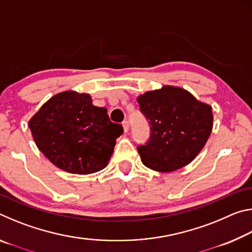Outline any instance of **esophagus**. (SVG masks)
Masks as SVG:
<instances>
[{
    "label": "esophagus",
    "instance_id": "1",
    "mask_svg": "<svg viewBox=\"0 0 252 252\" xmlns=\"http://www.w3.org/2000/svg\"><path fill=\"white\" fill-rule=\"evenodd\" d=\"M122 126H123V130H125V132L126 133L127 131H129V122H127L126 120L122 122Z\"/></svg>",
    "mask_w": 252,
    "mask_h": 252
}]
</instances>
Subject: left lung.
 Listing matches in <instances>:
<instances>
[{
    "mask_svg": "<svg viewBox=\"0 0 252 252\" xmlns=\"http://www.w3.org/2000/svg\"><path fill=\"white\" fill-rule=\"evenodd\" d=\"M138 103L151 132L147 143L136 148L146 167L171 172L199 155L212 130L210 105L169 85L140 95Z\"/></svg>",
    "mask_w": 252,
    "mask_h": 252,
    "instance_id": "1",
    "label": "left lung"
}]
</instances>
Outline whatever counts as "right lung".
Here are the masks:
<instances>
[{
    "label": "right lung",
    "mask_w": 252,
    "mask_h": 252,
    "mask_svg": "<svg viewBox=\"0 0 252 252\" xmlns=\"http://www.w3.org/2000/svg\"><path fill=\"white\" fill-rule=\"evenodd\" d=\"M40 151L66 172L89 174L103 169L112 156L121 125L110 121L108 110L93 105L89 94L59 93L29 122Z\"/></svg>",
    "instance_id": "right-lung-1"
}]
</instances>
